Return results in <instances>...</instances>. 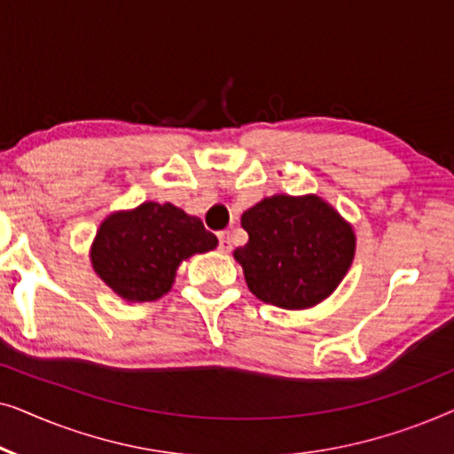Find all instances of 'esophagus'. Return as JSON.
<instances>
[{"label":"esophagus","instance_id":"obj_1","mask_svg":"<svg viewBox=\"0 0 454 454\" xmlns=\"http://www.w3.org/2000/svg\"><path fill=\"white\" fill-rule=\"evenodd\" d=\"M219 250L221 252L231 250V233H229V231H221L219 233Z\"/></svg>","mask_w":454,"mask_h":454}]
</instances>
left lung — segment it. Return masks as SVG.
I'll list each match as a JSON object with an SVG mask.
<instances>
[{"label":"left lung","mask_w":454,"mask_h":454,"mask_svg":"<svg viewBox=\"0 0 454 454\" xmlns=\"http://www.w3.org/2000/svg\"><path fill=\"white\" fill-rule=\"evenodd\" d=\"M247 244L233 256L260 301L306 309L326 300L356 256L353 227L320 196L277 194L241 215Z\"/></svg>","instance_id":"left-lung-1"}]
</instances>
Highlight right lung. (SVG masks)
Returning a JSON list of instances; mask_svg holds the SVG:
<instances>
[{"label": "right lung", "mask_w": 454, "mask_h": 454, "mask_svg": "<svg viewBox=\"0 0 454 454\" xmlns=\"http://www.w3.org/2000/svg\"><path fill=\"white\" fill-rule=\"evenodd\" d=\"M219 239L198 216L171 202H142L111 213L90 247L92 269L126 301H154L176 281L177 266L215 250Z\"/></svg>", "instance_id": "right-lung-1"}]
</instances>
